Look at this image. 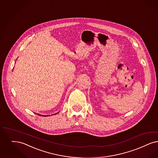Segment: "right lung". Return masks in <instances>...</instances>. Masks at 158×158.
Masks as SVG:
<instances>
[{"mask_svg": "<svg viewBox=\"0 0 158 158\" xmlns=\"http://www.w3.org/2000/svg\"><path fill=\"white\" fill-rule=\"evenodd\" d=\"M39 115H40V116H41V115H40V114H39ZM49 116V115H46V116Z\"/></svg>", "mask_w": 158, "mask_h": 158, "instance_id": "1", "label": "right lung"}]
</instances>
